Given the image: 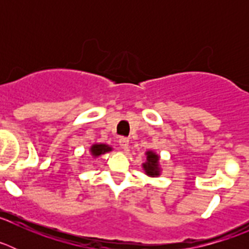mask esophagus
Listing matches in <instances>:
<instances>
[{
  "label": "esophagus",
  "mask_w": 249,
  "mask_h": 249,
  "mask_svg": "<svg viewBox=\"0 0 249 249\" xmlns=\"http://www.w3.org/2000/svg\"><path fill=\"white\" fill-rule=\"evenodd\" d=\"M118 143H120V147L123 149V151H127L129 146V140L126 137H121L120 141H118Z\"/></svg>",
  "instance_id": "1"
}]
</instances>
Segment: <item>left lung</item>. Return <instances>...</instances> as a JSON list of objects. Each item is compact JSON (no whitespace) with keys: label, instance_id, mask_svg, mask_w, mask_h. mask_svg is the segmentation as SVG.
I'll use <instances>...</instances> for the list:
<instances>
[{"label":"left lung","instance_id":"8db88e82","mask_svg":"<svg viewBox=\"0 0 249 249\" xmlns=\"http://www.w3.org/2000/svg\"><path fill=\"white\" fill-rule=\"evenodd\" d=\"M144 173L148 177H160L162 173L160 163V155L156 153L155 151H147L146 152V160L142 163Z\"/></svg>","mask_w":249,"mask_h":249}]
</instances>
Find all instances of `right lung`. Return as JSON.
Masks as SVG:
<instances>
[{"instance_id": "add662e5", "label": "right lung", "mask_w": 249, "mask_h": 249, "mask_svg": "<svg viewBox=\"0 0 249 249\" xmlns=\"http://www.w3.org/2000/svg\"><path fill=\"white\" fill-rule=\"evenodd\" d=\"M113 151L111 146L108 144H105V143H93L91 147H89V153H91L92 158L96 160L100 156L106 155V153H108V152Z\"/></svg>"}]
</instances>
